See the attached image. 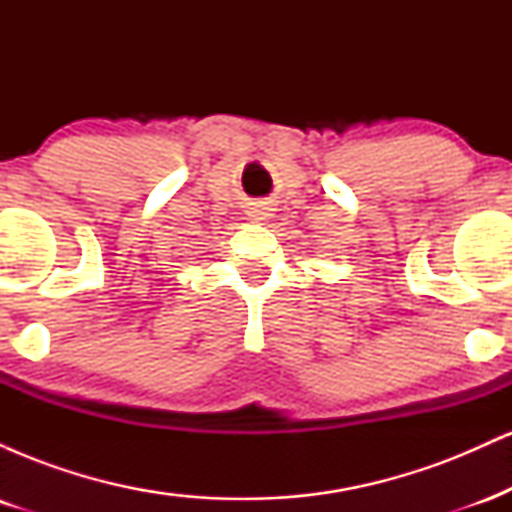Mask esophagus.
I'll use <instances>...</instances> for the list:
<instances>
[{
	"instance_id": "34e87169",
	"label": "esophagus",
	"mask_w": 512,
	"mask_h": 512,
	"mask_svg": "<svg viewBox=\"0 0 512 512\" xmlns=\"http://www.w3.org/2000/svg\"><path fill=\"white\" fill-rule=\"evenodd\" d=\"M248 216L252 221H264L269 216V209L267 207H252Z\"/></svg>"
}]
</instances>
